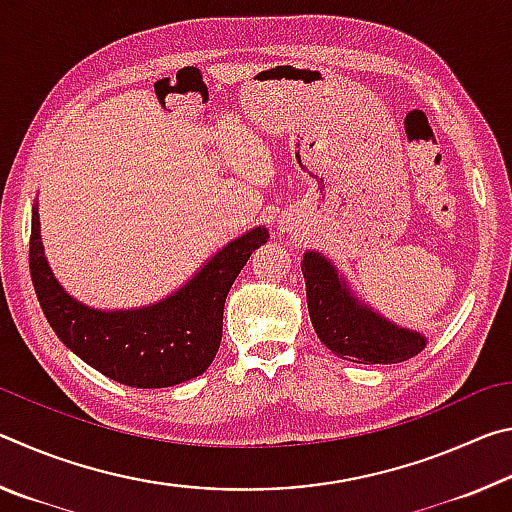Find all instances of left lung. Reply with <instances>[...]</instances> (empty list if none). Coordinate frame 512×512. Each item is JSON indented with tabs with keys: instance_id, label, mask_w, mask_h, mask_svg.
<instances>
[{
	"instance_id": "1",
	"label": "left lung",
	"mask_w": 512,
	"mask_h": 512,
	"mask_svg": "<svg viewBox=\"0 0 512 512\" xmlns=\"http://www.w3.org/2000/svg\"><path fill=\"white\" fill-rule=\"evenodd\" d=\"M300 268L311 325L320 343L336 357L354 363H400L427 348V336L372 309L318 250H307Z\"/></svg>"
}]
</instances>
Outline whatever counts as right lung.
Segmentation results:
<instances>
[{
  "mask_svg": "<svg viewBox=\"0 0 512 512\" xmlns=\"http://www.w3.org/2000/svg\"><path fill=\"white\" fill-rule=\"evenodd\" d=\"M264 225L244 232L207 259L178 291L135 309H94L63 289L45 257L38 201L31 214L29 268L51 329L101 375L133 388H167L210 368L221 345L223 305L253 250L266 244Z\"/></svg>",
  "mask_w": 512,
  "mask_h": 512,
  "instance_id": "1",
  "label": "right lung"
}]
</instances>
